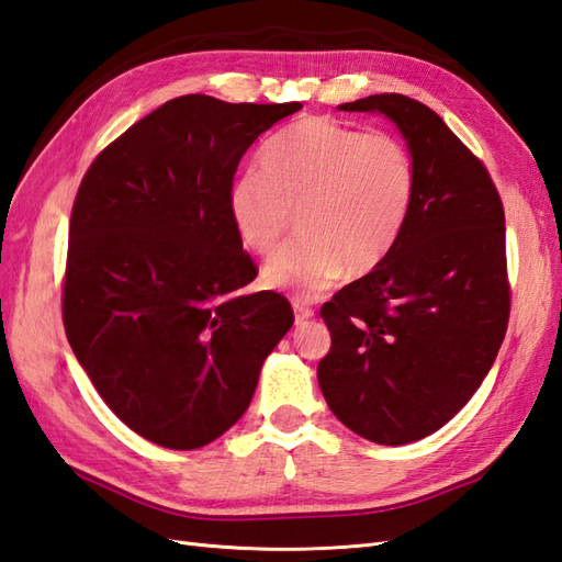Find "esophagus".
Returning a JSON list of instances; mask_svg holds the SVG:
<instances>
[{
	"label": "esophagus",
	"instance_id": "34e87169",
	"mask_svg": "<svg viewBox=\"0 0 562 562\" xmlns=\"http://www.w3.org/2000/svg\"><path fill=\"white\" fill-rule=\"evenodd\" d=\"M292 308H294V316H296V325L306 323L313 316V308L308 304H304V302H299V299H294Z\"/></svg>",
	"mask_w": 562,
	"mask_h": 562
}]
</instances>
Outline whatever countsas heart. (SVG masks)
Returning <instances> with one entry per match:
<instances>
[{"label":"heart","instance_id":"heart-1","mask_svg":"<svg viewBox=\"0 0 562 562\" xmlns=\"http://www.w3.org/2000/svg\"><path fill=\"white\" fill-rule=\"evenodd\" d=\"M414 191V158L400 138L311 116L272 136L258 172L234 181L229 215L246 249L266 256L299 213L306 239L272 256L263 282L311 299L345 270L367 276L393 254Z\"/></svg>","mask_w":562,"mask_h":562}]
</instances>
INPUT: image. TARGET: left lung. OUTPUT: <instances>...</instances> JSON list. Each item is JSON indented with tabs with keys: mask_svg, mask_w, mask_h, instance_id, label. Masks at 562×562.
I'll return each mask as SVG.
<instances>
[{
	"mask_svg": "<svg viewBox=\"0 0 562 562\" xmlns=\"http://www.w3.org/2000/svg\"><path fill=\"white\" fill-rule=\"evenodd\" d=\"M337 110L400 128L416 191L393 254L321 308L333 347L318 385L357 436L404 446L446 426L498 357L510 316L505 213L486 167L424 102L381 93Z\"/></svg>",
	"mask_w": 562,
	"mask_h": 562,
	"instance_id": "8db88e82",
	"label": "left lung"
}]
</instances>
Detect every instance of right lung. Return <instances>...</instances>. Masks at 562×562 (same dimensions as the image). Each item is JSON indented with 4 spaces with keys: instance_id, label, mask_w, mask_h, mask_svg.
<instances>
[{
    "instance_id": "right-lung-1",
    "label": "right lung",
    "mask_w": 562,
    "mask_h": 562,
    "mask_svg": "<svg viewBox=\"0 0 562 562\" xmlns=\"http://www.w3.org/2000/svg\"><path fill=\"white\" fill-rule=\"evenodd\" d=\"M302 102L181 95L90 165L76 193L64 330L104 404L150 442L195 450L241 419L294 313L244 294L258 270L229 215L239 160Z\"/></svg>"
}]
</instances>
